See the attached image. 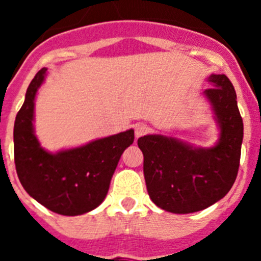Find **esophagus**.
<instances>
[{"label":"esophagus","mask_w":261,"mask_h":261,"mask_svg":"<svg viewBox=\"0 0 261 261\" xmlns=\"http://www.w3.org/2000/svg\"><path fill=\"white\" fill-rule=\"evenodd\" d=\"M147 125H145V124H136L135 125V135H136V138L141 137V136H144L145 133L147 132Z\"/></svg>","instance_id":"obj_1"}]
</instances>
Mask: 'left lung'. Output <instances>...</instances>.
Wrapping results in <instances>:
<instances>
[{"instance_id":"8db88e82","label":"left lung","mask_w":261,"mask_h":261,"mask_svg":"<svg viewBox=\"0 0 261 261\" xmlns=\"http://www.w3.org/2000/svg\"><path fill=\"white\" fill-rule=\"evenodd\" d=\"M206 81L213 87L202 95L218 128L214 145L196 146L165 135H146L137 141L147 193L170 213H195L216 204L231 190L238 174L243 120L234 86L225 74H211Z\"/></svg>"}]
</instances>
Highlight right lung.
Segmentation results:
<instances>
[{
  "mask_svg": "<svg viewBox=\"0 0 261 261\" xmlns=\"http://www.w3.org/2000/svg\"><path fill=\"white\" fill-rule=\"evenodd\" d=\"M47 68L38 71L14 124V158L20 184L39 204L62 216L94 211L107 196L120 156L135 141V130L48 151L35 135V100Z\"/></svg>",
  "mask_w": 261,
  "mask_h": 261,
  "instance_id": "right-lung-1",
  "label": "right lung"
}]
</instances>
